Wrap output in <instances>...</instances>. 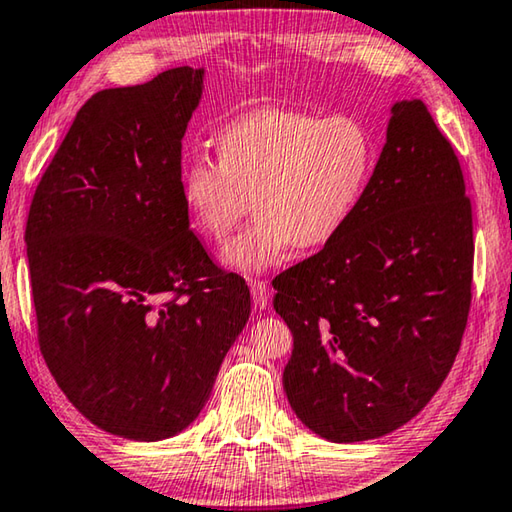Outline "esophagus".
<instances>
[{
    "label": "esophagus",
    "instance_id": "obj_1",
    "mask_svg": "<svg viewBox=\"0 0 512 512\" xmlns=\"http://www.w3.org/2000/svg\"><path fill=\"white\" fill-rule=\"evenodd\" d=\"M250 294H253V303L257 310H266L271 303V289L262 280H250Z\"/></svg>",
    "mask_w": 512,
    "mask_h": 512
}]
</instances>
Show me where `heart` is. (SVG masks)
Here are the masks:
<instances>
[{"label":"heart","mask_w":512,"mask_h":512,"mask_svg":"<svg viewBox=\"0 0 512 512\" xmlns=\"http://www.w3.org/2000/svg\"><path fill=\"white\" fill-rule=\"evenodd\" d=\"M218 159L193 154L182 200L198 230L223 241L250 209L255 221L227 243L232 269L259 273L291 248L316 250L346 230L376 168V139L355 113L259 109L218 132Z\"/></svg>","instance_id":"heart-1"}]
</instances>
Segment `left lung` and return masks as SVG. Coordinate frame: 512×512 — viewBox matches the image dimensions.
<instances>
[{
    "label": "left lung",
    "mask_w": 512,
    "mask_h": 512,
    "mask_svg": "<svg viewBox=\"0 0 512 512\" xmlns=\"http://www.w3.org/2000/svg\"><path fill=\"white\" fill-rule=\"evenodd\" d=\"M472 275L456 152L424 102L394 104L351 223L273 280L294 335L282 385L298 419L330 442H362L415 417L460 351Z\"/></svg>",
    "instance_id": "left-lung-1"
}]
</instances>
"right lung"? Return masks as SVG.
<instances>
[{"label": "right lung", "mask_w": 512, "mask_h": 512, "mask_svg": "<svg viewBox=\"0 0 512 512\" xmlns=\"http://www.w3.org/2000/svg\"><path fill=\"white\" fill-rule=\"evenodd\" d=\"M202 70L104 88L36 186L27 216L40 353L95 426L154 442L184 431L250 314L241 275L189 227L182 136Z\"/></svg>", "instance_id": "obj_1"}]
</instances>
